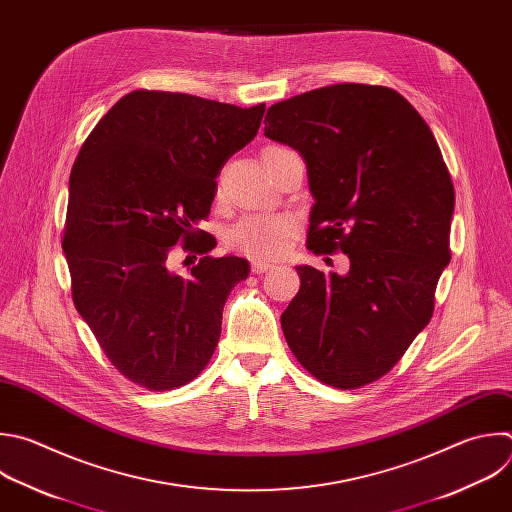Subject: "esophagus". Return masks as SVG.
Here are the masks:
<instances>
[{"label": "esophagus", "instance_id": "obj_1", "mask_svg": "<svg viewBox=\"0 0 512 512\" xmlns=\"http://www.w3.org/2000/svg\"><path fill=\"white\" fill-rule=\"evenodd\" d=\"M275 265L273 263H269V261H263V259H255V261H251V269H253V273H257V275H261V273H267V271H271Z\"/></svg>", "mask_w": 512, "mask_h": 512}]
</instances>
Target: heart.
I'll use <instances>...</instances> for the list:
<instances>
[{"label":"heart","instance_id":"1","mask_svg":"<svg viewBox=\"0 0 512 512\" xmlns=\"http://www.w3.org/2000/svg\"><path fill=\"white\" fill-rule=\"evenodd\" d=\"M293 229V219L285 215H247L227 231L225 243L249 257H277L285 251Z\"/></svg>","mask_w":512,"mask_h":512}]
</instances>
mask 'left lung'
<instances>
[{
	"instance_id": "1",
	"label": "left lung",
	"mask_w": 512,
	"mask_h": 512,
	"mask_svg": "<svg viewBox=\"0 0 512 512\" xmlns=\"http://www.w3.org/2000/svg\"><path fill=\"white\" fill-rule=\"evenodd\" d=\"M265 136L305 160L315 199L307 247L350 257L346 275L295 267L301 287L281 313L283 335L319 382L362 388L400 362L432 317L454 213L442 152L402 94L368 84L273 104Z\"/></svg>"
}]
</instances>
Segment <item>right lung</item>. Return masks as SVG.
<instances>
[{
	"label": "right lung",
	"mask_w": 512,
	"mask_h": 512,
	"mask_svg": "<svg viewBox=\"0 0 512 512\" xmlns=\"http://www.w3.org/2000/svg\"><path fill=\"white\" fill-rule=\"evenodd\" d=\"M263 112L134 90L100 118L72 166L62 239L72 299L112 366L146 390L185 386L205 370L225 301L249 275L241 257H209L217 241L195 227ZM177 242L204 255L187 278L169 269Z\"/></svg>",
	"instance_id": "obj_1"
}]
</instances>
